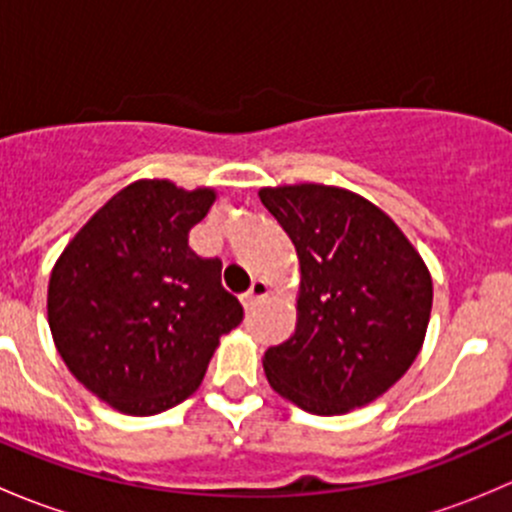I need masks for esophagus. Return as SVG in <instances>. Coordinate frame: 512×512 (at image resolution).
<instances>
[{"mask_svg":"<svg viewBox=\"0 0 512 512\" xmlns=\"http://www.w3.org/2000/svg\"><path fill=\"white\" fill-rule=\"evenodd\" d=\"M267 294H270V282L255 280V282H252V287L247 289L245 294H242V304H245V307L250 309V307H255V304L260 302V299H265Z\"/></svg>","mask_w":512,"mask_h":512,"instance_id":"obj_1","label":"esophagus"}]
</instances>
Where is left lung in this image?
Here are the masks:
<instances>
[{"mask_svg":"<svg viewBox=\"0 0 512 512\" xmlns=\"http://www.w3.org/2000/svg\"><path fill=\"white\" fill-rule=\"evenodd\" d=\"M299 257L297 327L262 359L272 389L317 416L371 404L409 371L431 319L426 262L381 208L337 185L260 188Z\"/></svg>","mask_w":512,"mask_h":512,"instance_id":"left-lung-1","label":"left lung"}]
</instances>
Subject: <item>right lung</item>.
Wrapping results in <instances>:
<instances>
[{"label": "right lung", "instance_id": "obj_1", "mask_svg": "<svg viewBox=\"0 0 512 512\" xmlns=\"http://www.w3.org/2000/svg\"><path fill=\"white\" fill-rule=\"evenodd\" d=\"M213 188L136 180L71 237L49 277V329L76 381L128 416L188 399L220 337L242 322L223 262L188 247Z\"/></svg>", "mask_w": 512, "mask_h": 512}]
</instances>
